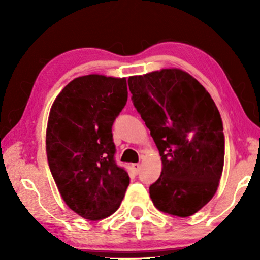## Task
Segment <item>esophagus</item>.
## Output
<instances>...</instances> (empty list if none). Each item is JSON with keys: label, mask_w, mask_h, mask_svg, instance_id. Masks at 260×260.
Masks as SVG:
<instances>
[{"label": "esophagus", "mask_w": 260, "mask_h": 260, "mask_svg": "<svg viewBox=\"0 0 260 260\" xmlns=\"http://www.w3.org/2000/svg\"><path fill=\"white\" fill-rule=\"evenodd\" d=\"M131 169H133V172L135 174H138V173H140V169H141V165H140V163H134V165H131Z\"/></svg>", "instance_id": "1"}]
</instances>
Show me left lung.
<instances>
[{"label":"left lung","mask_w":260,"mask_h":260,"mask_svg":"<svg viewBox=\"0 0 260 260\" xmlns=\"http://www.w3.org/2000/svg\"><path fill=\"white\" fill-rule=\"evenodd\" d=\"M127 83L161 156V175L149 187L152 204L180 218L195 214L214 197L223 169L225 138L214 101L179 69L133 76Z\"/></svg>","instance_id":"obj_1"}]
</instances>
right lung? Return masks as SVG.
<instances>
[{"mask_svg": "<svg viewBox=\"0 0 260 260\" xmlns=\"http://www.w3.org/2000/svg\"><path fill=\"white\" fill-rule=\"evenodd\" d=\"M127 101L126 78L88 74L70 81L53 103L46 131L49 169L62 200L95 221L120 206L129 175L116 165L112 124Z\"/></svg>", "mask_w": 260, "mask_h": 260, "instance_id": "obj_1", "label": "right lung"}]
</instances>
